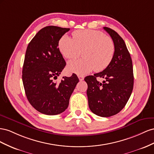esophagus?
Here are the masks:
<instances>
[{"label":"esophagus","mask_w":154,"mask_h":154,"mask_svg":"<svg viewBox=\"0 0 154 154\" xmlns=\"http://www.w3.org/2000/svg\"><path fill=\"white\" fill-rule=\"evenodd\" d=\"M78 77H79V81H81L84 80V76H82V75H79Z\"/></svg>","instance_id":"esophagus-1"}]
</instances>
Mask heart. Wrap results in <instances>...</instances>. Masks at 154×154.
Segmentation results:
<instances>
[{
	"instance_id": "1",
	"label": "heart",
	"mask_w": 154,
	"mask_h": 154,
	"mask_svg": "<svg viewBox=\"0 0 154 154\" xmlns=\"http://www.w3.org/2000/svg\"><path fill=\"white\" fill-rule=\"evenodd\" d=\"M73 38L64 35L58 42V48L64 58L73 59L80 55L83 58L69 61L67 68L69 72L85 75L95 69L103 71L111 63L115 53L112 39L100 31L79 29L72 33Z\"/></svg>"
}]
</instances>
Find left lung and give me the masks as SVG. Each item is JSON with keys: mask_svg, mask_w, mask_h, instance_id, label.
I'll use <instances>...</instances> for the list:
<instances>
[{"mask_svg": "<svg viewBox=\"0 0 154 154\" xmlns=\"http://www.w3.org/2000/svg\"><path fill=\"white\" fill-rule=\"evenodd\" d=\"M103 28L115 45L113 58L103 72L87 76L85 81L90 110L97 116L108 117L118 113L128 102L133 90L134 73L132 60L123 39L111 28ZM97 77L105 81L100 83Z\"/></svg>", "mask_w": 154, "mask_h": 154, "instance_id": "8db88e82", "label": "left lung"}]
</instances>
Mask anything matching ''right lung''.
Masks as SVG:
<instances>
[{"label":"right lung","mask_w":154,"mask_h":154,"mask_svg":"<svg viewBox=\"0 0 154 154\" xmlns=\"http://www.w3.org/2000/svg\"><path fill=\"white\" fill-rule=\"evenodd\" d=\"M69 28L49 26L35 35L27 47L23 68V82L31 105L46 115H57L66 110L79 82L75 73L55 81L66 66L58 42Z\"/></svg>","instance_id":"right-lung-1"}]
</instances>
